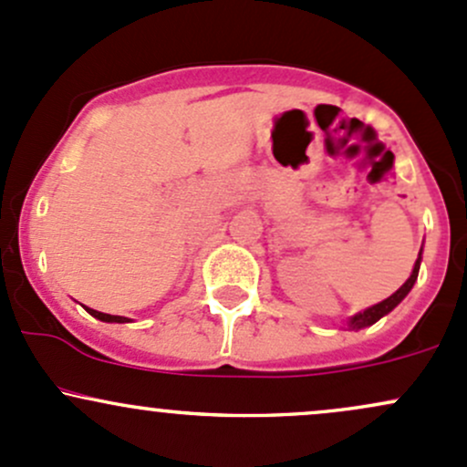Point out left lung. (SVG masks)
Masks as SVG:
<instances>
[{
    "label": "left lung",
    "mask_w": 467,
    "mask_h": 467,
    "mask_svg": "<svg viewBox=\"0 0 467 467\" xmlns=\"http://www.w3.org/2000/svg\"><path fill=\"white\" fill-rule=\"evenodd\" d=\"M420 252H423V249H420ZM420 252H419V258H416L414 269H412V274H410V278L405 280V283L400 285V287L396 289V292H394L392 296H389V298L380 300V303H376V305H372V307L363 309V312H358V314L349 316V318H348V327H349V329H363V327H369V325H374L376 320H380V318H383V316H388L389 312H392V309L396 307V305H399L400 300H403L405 296H408L410 292H412V287H414L416 278H419V269H420Z\"/></svg>",
    "instance_id": "obj_1"
}]
</instances>
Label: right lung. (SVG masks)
Returning a JSON list of instances; mask_svg holds the SVG:
<instances>
[{
    "label": "right lung",
    "mask_w": 467,
    "mask_h": 467,
    "mask_svg": "<svg viewBox=\"0 0 467 467\" xmlns=\"http://www.w3.org/2000/svg\"><path fill=\"white\" fill-rule=\"evenodd\" d=\"M87 312L93 316V318L102 320V323H131V318H124V316H111V314H104V312H98V309H91L87 307Z\"/></svg>",
    "instance_id": "1"
}]
</instances>
